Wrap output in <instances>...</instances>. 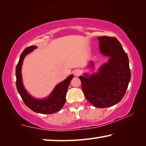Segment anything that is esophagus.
Here are the masks:
<instances>
[{"label":"esophagus","mask_w":146,"mask_h":146,"mask_svg":"<svg viewBox=\"0 0 146 146\" xmlns=\"http://www.w3.org/2000/svg\"><path fill=\"white\" fill-rule=\"evenodd\" d=\"M74 75L76 76H78L79 75H80L81 74V71L79 70H75V71H74Z\"/></svg>","instance_id":"1"}]
</instances>
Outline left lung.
<instances>
[{"label":"left lung","mask_w":146,"mask_h":146,"mask_svg":"<svg viewBox=\"0 0 146 146\" xmlns=\"http://www.w3.org/2000/svg\"><path fill=\"white\" fill-rule=\"evenodd\" d=\"M97 39L100 51L110 58L97 73L79 78L86 99L96 108H103L114 106L122 99L130 81L131 71L127 53L117 38L102 36Z\"/></svg>","instance_id":"obj_1"}]
</instances>
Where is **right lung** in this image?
<instances>
[{
  "label": "right lung",
  "mask_w": 146,
  "mask_h": 146,
  "mask_svg": "<svg viewBox=\"0 0 146 146\" xmlns=\"http://www.w3.org/2000/svg\"><path fill=\"white\" fill-rule=\"evenodd\" d=\"M35 46H31L26 48L20 56L18 64L16 66V86L18 92L26 106L35 112L42 114H51L60 111L66 102V95L68 86L70 85L73 75H71L59 84L54 89L52 93L48 98L44 100H36L31 97L24 89L22 81L21 67L24 56L34 49Z\"/></svg>",
  "instance_id": "right-lung-1"
}]
</instances>
